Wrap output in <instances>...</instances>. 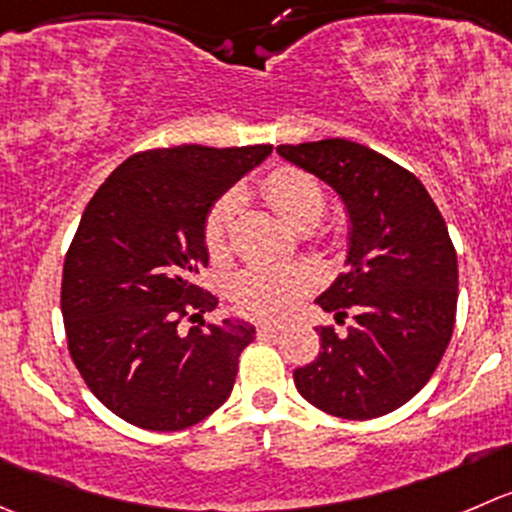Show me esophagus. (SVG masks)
I'll return each instance as SVG.
<instances>
[{"label": "esophagus", "mask_w": 512, "mask_h": 512, "mask_svg": "<svg viewBox=\"0 0 512 512\" xmlns=\"http://www.w3.org/2000/svg\"><path fill=\"white\" fill-rule=\"evenodd\" d=\"M280 330H282L280 322H260V325H257V335H275V332Z\"/></svg>", "instance_id": "obj_1"}]
</instances>
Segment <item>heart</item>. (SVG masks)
<instances>
[{"mask_svg": "<svg viewBox=\"0 0 512 512\" xmlns=\"http://www.w3.org/2000/svg\"><path fill=\"white\" fill-rule=\"evenodd\" d=\"M262 195L272 210L295 230H310L325 212V192L310 175L292 167L270 172L262 182ZM242 205L237 190L225 192L212 205L205 220V242L215 257L227 250L232 220ZM315 285V272L305 265L292 267H250L232 285V302L245 315L282 317L297 307V302Z\"/></svg>", "mask_w": 512, "mask_h": 512, "instance_id": "heart-1", "label": "heart"}]
</instances>
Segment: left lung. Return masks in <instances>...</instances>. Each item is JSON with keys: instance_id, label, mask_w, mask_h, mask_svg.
I'll return each instance as SVG.
<instances>
[{"instance_id": "obj_1", "label": "left lung", "mask_w": 512, "mask_h": 512, "mask_svg": "<svg viewBox=\"0 0 512 512\" xmlns=\"http://www.w3.org/2000/svg\"><path fill=\"white\" fill-rule=\"evenodd\" d=\"M277 155L325 182L347 212L342 275L317 297L345 335L320 327V352L295 370L302 398L347 420L388 415L433 377L458 307V255L423 182L350 140L280 145Z\"/></svg>"}]
</instances>
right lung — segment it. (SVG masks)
<instances>
[{
  "mask_svg": "<svg viewBox=\"0 0 512 512\" xmlns=\"http://www.w3.org/2000/svg\"><path fill=\"white\" fill-rule=\"evenodd\" d=\"M272 145H180L124 160L89 200L62 275L69 352L94 398L145 430H185L232 393L255 325L202 315L217 297L195 275L207 267L205 220ZM187 316L197 321L181 327Z\"/></svg>",
  "mask_w": 512,
  "mask_h": 512,
  "instance_id": "1",
  "label": "right lung"
}]
</instances>
